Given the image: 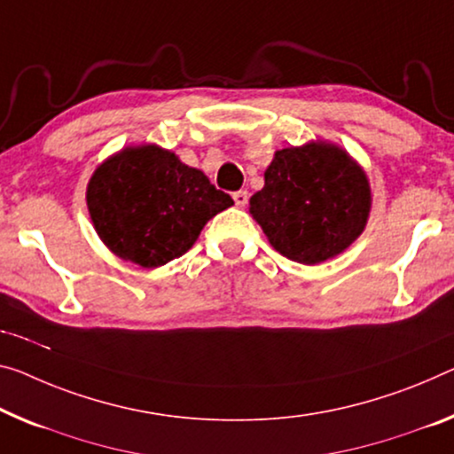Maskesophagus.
<instances>
[{"instance_id": "1", "label": "esophagus", "mask_w": 454, "mask_h": 454, "mask_svg": "<svg viewBox=\"0 0 454 454\" xmlns=\"http://www.w3.org/2000/svg\"><path fill=\"white\" fill-rule=\"evenodd\" d=\"M247 199H249L247 191H237V192H233V200H235L237 207H246V205H247Z\"/></svg>"}]
</instances>
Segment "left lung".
I'll return each instance as SVG.
<instances>
[{
  "label": "left lung",
  "instance_id": "1",
  "mask_svg": "<svg viewBox=\"0 0 454 454\" xmlns=\"http://www.w3.org/2000/svg\"><path fill=\"white\" fill-rule=\"evenodd\" d=\"M249 213L271 243L292 262L320 263L364 233L372 188L364 168L326 142L278 150L263 174Z\"/></svg>",
  "mask_w": 454,
  "mask_h": 454
}]
</instances>
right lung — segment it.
<instances>
[{
    "instance_id": "right-lung-1",
    "label": "right lung",
    "mask_w": 454,
    "mask_h": 454,
    "mask_svg": "<svg viewBox=\"0 0 454 454\" xmlns=\"http://www.w3.org/2000/svg\"><path fill=\"white\" fill-rule=\"evenodd\" d=\"M231 205L203 172L154 144L117 152L87 184L97 235L117 257L142 268L186 254L207 221Z\"/></svg>"
}]
</instances>
